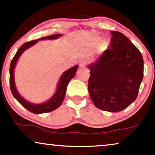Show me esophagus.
Masks as SVG:
<instances>
[{"label":"esophagus","mask_w":155,"mask_h":155,"mask_svg":"<svg viewBox=\"0 0 155 155\" xmlns=\"http://www.w3.org/2000/svg\"><path fill=\"white\" fill-rule=\"evenodd\" d=\"M79 65L80 67H81V68L85 67V66L87 65V61H85V60H81V61H79Z\"/></svg>","instance_id":"1"}]
</instances>
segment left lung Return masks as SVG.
Masks as SVG:
<instances>
[{
    "mask_svg": "<svg viewBox=\"0 0 155 155\" xmlns=\"http://www.w3.org/2000/svg\"><path fill=\"white\" fill-rule=\"evenodd\" d=\"M111 49L106 50L88 68V89L98 109L117 112L126 109L138 95L143 79L144 61L127 37L111 31Z\"/></svg>",
    "mask_w": 155,
    "mask_h": 155,
    "instance_id": "1",
    "label": "left lung"
}]
</instances>
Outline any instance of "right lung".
I'll return each mask as SVG.
<instances>
[{
  "label": "right lung",
  "mask_w": 155,
  "mask_h": 155,
  "mask_svg": "<svg viewBox=\"0 0 155 155\" xmlns=\"http://www.w3.org/2000/svg\"><path fill=\"white\" fill-rule=\"evenodd\" d=\"M61 36L62 34H54L52 35V36L42 37V38L37 39V40L31 41L25 43L17 51L16 54H15L14 57H13L12 61H11V66H10V87H11V93H12L13 97L15 98V99L24 108L34 114H39L50 112V111H54L55 109H57L58 107H60L61 104L63 102L64 97H65L66 88H67L68 82L74 77L79 66H74L62 74V75L61 76L59 79V81H58L57 88H56V90L54 94V95L48 101L41 104H35L30 102V101L25 100V99H23L21 97L20 94L18 91L16 87H15L14 79V68L15 67V65H16L18 60L19 57L21 56V54L25 50H27L28 48H31V46L36 44L38 41L56 39Z\"/></svg>",
  "instance_id": "add662e5"
}]
</instances>
